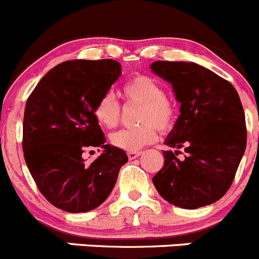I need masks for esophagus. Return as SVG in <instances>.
Masks as SVG:
<instances>
[{
  "label": "esophagus",
  "instance_id": "obj_1",
  "mask_svg": "<svg viewBox=\"0 0 259 259\" xmlns=\"http://www.w3.org/2000/svg\"><path fill=\"white\" fill-rule=\"evenodd\" d=\"M140 155V151H128V152H127V156H128L130 160H135V158H137Z\"/></svg>",
  "mask_w": 259,
  "mask_h": 259
}]
</instances>
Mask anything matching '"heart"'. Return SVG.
Listing matches in <instances>:
<instances>
[{"instance_id": "heart-1", "label": "heart", "mask_w": 259, "mask_h": 259, "mask_svg": "<svg viewBox=\"0 0 259 259\" xmlns=\"http://www.w3.org/2000/svg\"><path fill=\"white\" fill-rule=\"evenodd\" d=\"M127 104H140L137 122L140 126L119 130L111 135V143L124 151H137L155 142L157 131L167 132L175 123L176 108L165 89L147 75H136L122 88ZM94 117L101 126L113 128L122 119V106L112 93H104L94 107Z\"/></svg>"}]
</instances>
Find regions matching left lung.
Here are the masks:
<instances>
[{"mask_svg": "<svg viewBox=\"0 0 259 259\" xmlns=\"http://www.w3.org/2000/svg\"><path fill=\"white\" fill-rule=\"evenodd\" d=\"M153 73L172 84L180 116L165 143L163 167L152 183L172 205L198 209L225 195L247 146L243 106L234 87L209 69L184 61H156Z\"/></svg>", "mask_w": 259, "mask_h": 259, "instance_id": "1", "label": "left lung"}]
</instances>
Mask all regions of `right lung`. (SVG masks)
Instances as JSON below:
<instances>
[{
  "label": "right lung",
  "mask_w": 259,
  "mask_h": 259,
  "mask_svg": "<svg viewBox=\"0 0 259 259\" xmlns=\"http://www.w3.org/2000/svg\"><path fill=\"white\" fill-rule=\"evenodd\" d=\"M112 59L70 60L51 69L27 98L22 150L40 193L56 208L84 213L101 205L128 161L126 152L106 145L94 107L121 76ZM88 147L104 148L91 164L81 155Z\"/></svg>",
  "instance_id": "add662e5"
}]
</instances>
